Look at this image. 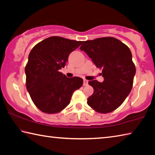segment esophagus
Here are the masks:
<instances>
[{"label":"esophagus","instance_id":"1","mask_svg":"<svg viewBox=\"0 0 155 155\" xmlns=\"http://www.w3.org/2000/svg\"><path fill=\"white\" fill-rule=\"evenodd\" d=\"M87 85H88V81L86 80V79H84L83 80V85L87 86Z\"/></svg>","mask_w":155,"mask_h":155}]
</instances>
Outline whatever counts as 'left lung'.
<instances>
[{"instance_id": "8db88e82", "label": "left lung", "mask_w": 155, "mask_h": 155, "mask_svg": "<svg viewBox=\"0 0 155 155\" xmlns=\"http://www.w3.org/2000/svg\"><path fill=\"white\" fill-rule=\"evenodd\" d=\"M84 51L98 68L102 69L104 82L89 81L94 89L87 98L88 105L100 113L114 111L122 104L130 93L136 74L129 47L113 37H103L85 41Z\"/></svg>"}]
</instances>
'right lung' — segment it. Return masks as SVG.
<instances>
[{
    "label": "right lung",
    "mask_w": 155,
    "mask_h": 155,
    "mask_svg": "<svg viewBox=\"0 0 155 155\" xmlns=\"http://www.w3.org/2000/svg\"><path fill=\"white\" fill-rule=\"evenodd\" d=\"M82 43L51 36L31 50L25 68L26 88L32 102L42 112L55 114L62 110L70 104L74 91L82 87L81 78H68L60 72L70 53Z\"/></svg>",
    "instance_id": "add662e5"
}]
</instances>
